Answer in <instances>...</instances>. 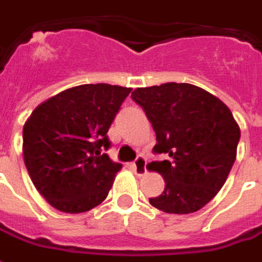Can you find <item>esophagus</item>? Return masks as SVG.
<instances>
[{
    "label": "esophagus",
    "mask_w": 262,
    "mask_h": 262,
    "mask_svg": "<svg viewBox=\"0 0 262 262\" xmlns=\"http://www.w3.org/2000/svg\"><path fill=\"white\" fill-rule=\"evenodd\" d=\"M133 169H134L135 175L144 176L146 173V161L144 157H138L133 164Z\"/></svg>",
    "instance_id": "esophagus-1"
}]
</instances>
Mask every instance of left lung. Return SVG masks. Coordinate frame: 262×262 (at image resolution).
I'll list each match as a JSON object with an SVG mask.
<instances>
[{
  "label": "left lung",
  "instance_id": "obj_1",
  "mask_svg": "<svg viewBox=\"0 0 262 262\" xmlns=\"http://www.w3.org/2000/svg\"><path fill=\"white\" fill-rule=\"evenodd\" d=\"M131 98L145 111L157 134L154 152L169 161L152 162L165 189L149 199L165 213L202 209L223 187L237 157L240 127L220 98L189 83L138 87Z\"/></svg>",
  "mask_w": 262,
  "mask_h": 262
}]
</instances>
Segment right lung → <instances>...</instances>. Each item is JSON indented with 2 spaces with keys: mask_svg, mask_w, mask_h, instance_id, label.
<instances>
[{
  "mask_svg": "<svg viewBox=\"0 0 262 262\" xmlns=\"http://www.w3.org/2000/svg\"><path fill=\"white\" fill-rule=\"evenodd\" d=\"M129 87L105 83L70 87L45 100L24 125V162L46 202L84 213L107 198L121 164L104 149L107 131Z\"/></svg>",
  "mask_w": 262,
  "mask_h": 262,
  "instance_id": "1",
  "label": "right lung"
}]
</instances>
